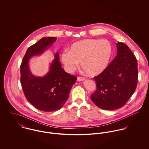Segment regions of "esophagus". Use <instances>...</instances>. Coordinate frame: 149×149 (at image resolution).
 Returning <instances> with one entry per match:
<instances>
[{
  "label": "esophagus",
  "mask_w": 149,
  "mask_h": 149,
  "mask_svg": "<svg viewBox=\"0 0 149 149\" xmlns=\"http://www.w3.org/2000/svg\"><path fill=\"white\" fill-rule=\"evenodd\" d=\"M85 80V78L84 77H77V81H83Z\"/></svg>",
  "instance_id": "obj_1"
}]
</instances>
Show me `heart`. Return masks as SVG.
Here are the masks:
<instances>
[{"label":"heart","instance_id":"obj_1","mask_svg":"<svg viewBox=\"0 0 149 149\" xmlns=\"http://www.w3.org/2000/svg\"><path fill=\"white\" fill-rule=\"evenodd\" d=\"M69 49L61 54L66 70L73 72L80 62L81 68L91 76L104 70L112 53L111 44L107 40H83L72 43Z\"/></svg>","mask_w":149,"mask_h":149}]
</instances>
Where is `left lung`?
Listing matches in <instances>:
<instances>
[{"label":"left lung","instance_id":"8db88e82","mask_svg":"<svg viewBox=\"0 0 149 149\" xmlns=\"http://www.w3.org/2000/svg\"><path fill=\"white\" fill-rule=\"evenodd\" d=\"M117 55L104 70L95 77L97 89L91 96L96 106L113 110L123 106L134 93L138 81L137 60L124 43H116Z\"/></svg>","mask_w":149,"mask_h":149}]
</instances>
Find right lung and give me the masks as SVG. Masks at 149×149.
Returning a JSON list of instances; mask_svg holds the SVG:
<instances>
[{
  "instance_id": "obj_1",
  "label": "right lung",
  "mask_w": 149,
  "mask_h": 149,
  "mask_svg": "<svg viewBox=\"0 0 149 149\" xmlns=\"http://www.w3.org/2000/svg\"><path fill=\"white\" fill-rule=\"evenodd\" d=\"M57 40L56 37H44L29 47L21 65V82L27 100L36 108L45 112L60 109L69 95L70 91L76 83V76L65 72L59 61V53L54 58L47 73L43 77L33 75L29 68V60L39 56L50 47Z\"/></svg>"
}]
</instances>
